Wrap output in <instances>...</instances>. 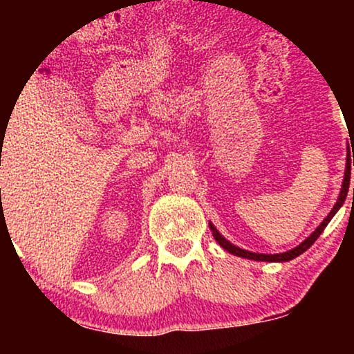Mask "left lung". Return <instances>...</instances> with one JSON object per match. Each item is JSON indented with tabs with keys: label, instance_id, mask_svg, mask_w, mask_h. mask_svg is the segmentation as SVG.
<instances>
[{
	"label": "left lung",
	"instance_id": "left-lung-1",
	"mask_svg": "<svg viewBox=\"0 0 354 354\" xmlns=\"http://www.w3.org/2000/svg\"><path fill=\"white\" fill-rule=\"evenodd\" d=\"M351 131H353V128H351ZM353 154H354V149H353ZM353 165H354V160H353ZM349 178H351V153H349V148H348L346 171H344L343 188H341L339 198H338V201H336L335 208H333V209H331V213L328 214V216L323 219V223H321V225L318 226V228H316L315 231H313V234H311L310 238H306V239H304V241L301 243V245L296 246V248H293V250L286 251V253H279V254H263V253L259 254V253H251V251L241 250V248H238V246L231 245V243L228 241V239H225V238L221 236V234H219V231H218L216 228H214L213 225H209V228L213 230V236H214V239H216V241H218V245L221 246V248H225V250L228 251V253H231V254H234V256H241V258H248V259H254V261H290V259H293V258H296V256H299L301 253H304V251H306L308 248H310V246L313 245V243H315L316 239L319 238V234L323 233L324 228H326L328 223H330V221H331V218L335 216V214H336V211H338V209L341 208V206H343L344 200H346L348 189H349ZM353 198H354V188H353Z\"/></svg>",
	"mask_w": 354,
	"mask_h": 354
}]
</instances>
